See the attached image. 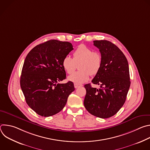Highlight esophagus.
<instances>
[{
	"label": "esophagus",
	"instance_id": "esophagus-1",
	"mask_svg": "<svg viewBox=\"0 0 150 150\" xmlns=\"http://www.w3.org/2000/svg\"><path fill=\"white\" fill-rule=\"evenodd\" d=\"M82 85H80V84H78V83H74V87L75 88H78V87H82Z\"/></svg>",
	"mask_w": 150,
	"mask_h": 150
}]
</instances>
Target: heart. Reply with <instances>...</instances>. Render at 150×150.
Masks as SVG:
<instances>
[{
  "label": "heart",
  "mask_w": 150,
  "mask_h": 150,
  "mask_svg": "<svg viewBox=\"0 0 150 150\" xmlns=\"http://www.w3.org/2000/svg\"><path fill=\"white\" fill-rule=\"evenodd\" d=\"M102 56L97 52L81 45L73 53V59L69 56L63 57L62 65L67 73L72 74L78 68L79 70L68 77V79L75 83H82L87 81L90 76H95L102 66Z\"/></svg>",
  "instance_id": "1"
}]
</instances>
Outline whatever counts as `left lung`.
Here are the masks:
<instances>
[{"label":"left lung","mask_w":150,"mask_h":150,"mask_svg":"<svg viewBox=\"0 0 150 150\" xmlns=\"http://www.w3.org/2000/svg\"><path fill=\"white\" fill-rule=\"evenodd\" d=\"M94 45L102 56V66L92 83L100 85L98 90L90 83L86 89L83 104L91 115L103 119L114 116L124 104L131 81L129 65L123 52L108 40H95Z\"/></svg>","instance_id":"8db88e82"}]
</instances>
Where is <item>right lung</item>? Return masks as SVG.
<instances>
[{"label":"right lung","mask_w":150,"mask_h":150,"mask_svg":"<svg viewBox=\"0 0 150 150\" xmlns=\"http://www.w3.org/2000/svg\"><path fill=\"white\" fill-rule=\"evenodd\" d=\"M73 49L69 42L51 40L34 47L26 56L21 88L27 104L38 115L49 117L59 113L75 90L72 82L59 83L66 78L62 60Z\"/></svg>","instance_id":"obj_1"}]
</instances>
